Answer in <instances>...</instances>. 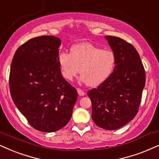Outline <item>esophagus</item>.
Segmentation results:
<instances>
[{
  "instance_id": "esophagus-1",
  "label": "esophagus",
  "mask_w": 159,
  "mask_h": 159,
  "mask_svg": "<svg viewBox=\"0 0 159 159\" xmlns=\"http://www.w3.org/2000/svg\"><path fill=\"white\" fill-rule=\"evenodd\" d=\"M77 93H78V94H79L80 96H84V95L85 94V91H83V90H81V89H77Z\"/></svg>"
}]
</instances>
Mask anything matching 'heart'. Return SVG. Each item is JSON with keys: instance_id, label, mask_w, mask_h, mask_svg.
<instances>
[{"instance_id": "b5f03b06", "label": "heart", "mask_w": 159, "mask_h": 159, "mask_svg": "<svg viewBox=\"0 0 159 159\" xmlns=\"http://www.w3.org/2000/svg\"><path fill=\"white\" fill-rule=\"evenodd\" d=\"M58 62L65 79L71 81L80 70V80L82 83L97 86L113 72L116 56L110 49H102L89 43H81L70 48V54L60 53Z\"/></svg>"}]
</instances>
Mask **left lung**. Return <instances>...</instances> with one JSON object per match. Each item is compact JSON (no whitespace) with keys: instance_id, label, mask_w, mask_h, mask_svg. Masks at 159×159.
<instances>
[{"instance_id":"1","label":"left lung","mask_w":159,"mask_h":159,"mask_svg":"<svg viewBox=\"0 0 159 159\" xmlns=\"http://www.w3.org/2000/svg\"><path fill=\"white\" fill-rule=\"evenodd\" d=\"M116 56L113 71L88 96L92 103L91 116L98 127L113 130L136 116L145 85V71L136 48L122 39L105 36Z\"/></svg>"}]
</instances>
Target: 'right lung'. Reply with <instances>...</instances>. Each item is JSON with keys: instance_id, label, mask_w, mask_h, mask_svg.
Returning a JSON list of instances; mask_svg holds the SVG:
<instances>
[{"instance_id": "1", "label": "right lung", "mask_w": 159, "mask_h": 159, "mask_svg": "<svg viewBox=\"0 0 159 159\" xmlns=\"http://www.w3.org/2000/svg\"><path fill=\"white\" fill-rule=\"evenodd\" d=\"M61 40L41 36L27 41L13 57L11 99L34 129L55 132L71 118L77 91L64 79L58 62Z\"/></svg>"}]
</instances>
